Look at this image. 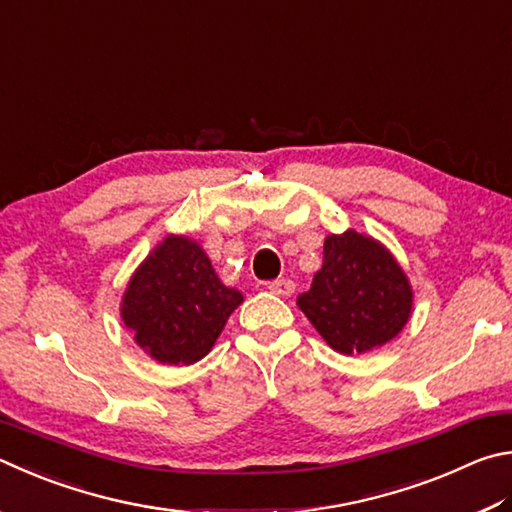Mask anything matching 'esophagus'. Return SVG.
<instances>
[{
    "label": "esophagus",
    "instance_id": "esophagus-1",
    "mask_svg": "<svg viewBox=\"0 0 512 512\" xmlns=\"http://www.w3.org/2000/svg\"><path fill=\"white\" fill-rule=\"evenodd\" d=\"M294 288H297V285H294V281L290 279H276L272 283H267V290L276 294V297H292Z\"/></svg>",
    "mask_w": 512,
    "mask_h": 512
}]
</instances>
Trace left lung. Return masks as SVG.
Wrapping results in <instances>:
<instances>
[{"label": "left lung", "instance_id": "1", "mask_svg": "<svg viewBox=\"0 0 512 512\" xmlns=\"http://www.w3.org/2000/svg\"><path fill=\"white\" fill-rule=\"evenodd\" d=\"M297 306L333 351L360 355L402 333L414 310V290L380 240L348 229L324 240V265Z\"/></svg>", "mask_w": 512, "mask_h": 512}]
</instances>
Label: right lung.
Here are the masks:
<instances>
[{"mask_svg": "<svg viewBox=\"0 0 512 512\" xmlns=\"http://www.w3.org/2000/svg\"><path fill=\"white\" fill-rule=\"evenodd\" d=\"M242 303L215 274L202 245L168 233L134 270L121 299V319L141 351L159 364L200 362Z\"/></svg>", "mask_w": 512, "mask_h": 512, "instance_id": "add662e5", "label": "right lung"}]
</instances>
